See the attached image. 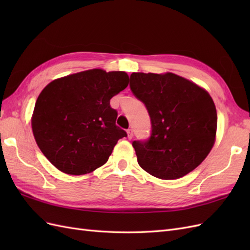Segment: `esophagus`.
I'll return each mask as SVG.
<instances>
[{
    "label": "esophagus",
    "instance_id": "1",
    "mask_svg": "<svg viewBox=\"0 0 250 250\" xmlns=\"http://www.w3.org/2000/svg\"><path fill=\"white\" fill-rule=\"evenodd\" d=\"M127 135H128V139H132V137H133V130L131 129V128H130V129H128L127 130Z\"/></svg>",
    "mask_w": 250,
    "mask_h": 250
}]
</instances>
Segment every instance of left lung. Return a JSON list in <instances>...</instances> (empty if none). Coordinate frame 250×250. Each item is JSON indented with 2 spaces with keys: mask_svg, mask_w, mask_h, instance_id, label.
I'll return each mask as SVG.
<instances>
[{
  "mask_svg": "<svg viewBox=\"0 0 250 250\" xmlns=\"http://www.w3.org/2000/svg\"><path fill=\"white\" fill-rule=\"evenodd\" d=\"M130 89L148 110L151 134L133 141L141 167L161 179L187 175L215 143L217 111L206 89L173 73H132Z\"/></svg>",
  "mask_w": 250,
  "mask_h": 250,
  "instance_id": "1",
  "label": "left lung"
}]
</instances>
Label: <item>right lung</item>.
I'll return each mask as SVG.
<instances>
[{
	"label": "right lung",
	"instance_id": "obj_1",
	"mask_svg": "<svg viewBox=\"0 0 250 250\" xmlns=\"http://www.w3.org/2000/svg\"><path fill=\"white\" fill-rule=\"evenodd\" d=\"M125 72L100 69L53 80L37 98L32 130L43 155L71 175L93 172L108 161L117 142L127 137L116 125L110 99L128 85Z\"/></svg>",
	"mask_w": 250,
	"mask_h": 250
}]
</instances>
